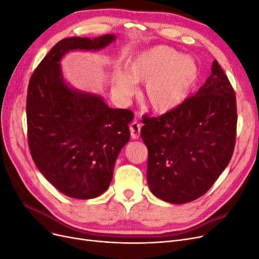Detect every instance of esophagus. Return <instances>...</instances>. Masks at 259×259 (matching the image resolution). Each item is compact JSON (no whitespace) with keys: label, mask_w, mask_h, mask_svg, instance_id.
<instances>
[{"label":"esophagus","mask_w":259,"mask_h":259,"mask_svg":"<svg viewBox=\"0 0 259 259\" xmlns=\"http://www.w3.org/2000/svg\"><path fill=\"white\" fill-rule=\"evenodd\" d=\"M141 123H139L138 121H133L130 124V136L133 140H137L140 138L141 135Z\"/></svg>","instance_id":"esophagus-1"}]
</instances>
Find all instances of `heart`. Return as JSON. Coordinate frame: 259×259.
<instances>
[{
  "instance_id": "heart-1",
  "label": "heart",
  "mask_w": 259,
  "mask_h": 259,
  "mask_svg": "<svg viewBox=\"0 0 259 259\" xmlns=\"http://www.w3.org/2000/svg\"><path fill=\"white\" fill-rule=\"evenodd\" d=\"M198 79L193 59L166 46L149 48L132 57L127 71L118 69L112 78V93L127 102L145 83L144 98L158 113H166L184 103Z\"/></svg>"
}]
</instances>
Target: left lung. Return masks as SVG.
I'll list each match as a JSON object with an SVG mask.
<instances>
[{
	"instance_id": "1",
	"label": "left lung",
	"mask_w": 259,
	"mask_h": 259,
	"mask_svg": "<svg viewBox=\"0 0 259 259\" xmlns=\"http://www.w3.org/2000/svg\"><path fill=\"white\" fill-rule=\"evenodd\" d=\"M141 137L148 149L151 193L170 204L204 195L232 159L237 127L235 92L214 60L193 97L158 117H147Z\"/></svg>"
}]
</instances>
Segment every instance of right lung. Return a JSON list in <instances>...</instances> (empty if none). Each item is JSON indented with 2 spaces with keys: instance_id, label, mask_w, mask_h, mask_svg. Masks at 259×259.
<instances>
[{
  "instance_id": "add662e5",
  "label": "right lung",
  "mask_w": 259,
  "mask_h": 259,
  "mask_svg": "<svg viewBox=\"0 0 259 259\" xmlns=\"http://www.w3.org/2000/svg\"><path fill=\"white\" fill-rule=\"evenodd\" d=\"M116 39L69 37L37 66L27 88V140L33 161L63 194L90 199L108 190L116 159L130 140L132 112L111 109L98 94L66 82L61 61L70 51H100Z\"/></svg>"
}]
</instances>
